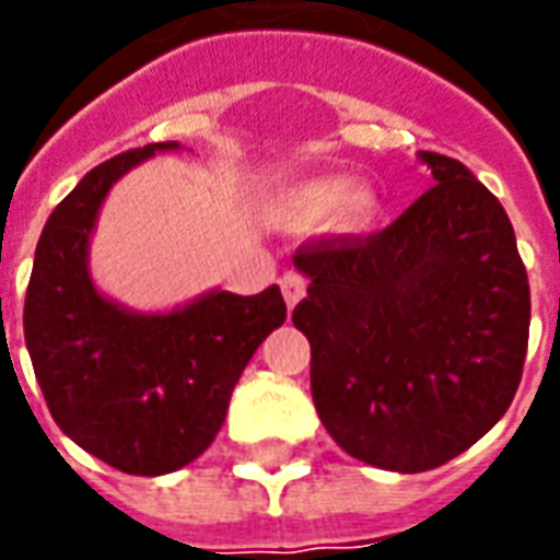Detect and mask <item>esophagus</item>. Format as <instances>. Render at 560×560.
Returning a JSON list of instances; mask_svg holds the SVG:
<instances>
[{
	"mask_svg": "<svg viewBox=\"0 0 560 560\" xmlns=\"http://www.w3.org/2000/svg\"><path fill=\"white\" fill-rule=\"evenodd\" d=\"M281 293H284V303H288V308H293V305L300 303L305 296V288H308V281H305L303 272H296V269H288L284 276H281Z\"/></svg>",
	"mask_w": 560,
	"mask_h": 560,
	"instance_id": "esophagus-1",
	"label": "esophagus"
}]
</instances>
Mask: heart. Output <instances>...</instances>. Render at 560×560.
Returning a JSON list of instances; mask_svg holds the SVG:
<instances>
[{"mask_svg": "<svg viewBox=\"0 0 560 560\" xmlns=\"http://www.w3.org/2000/svg\"><path fill=\"white\" fill-rule=\"evenodd\" d=\"M377 207L381 203L372 188H348L345 179H317L303 185L288 203L291 219L300 224H312L336 212L345 228H365L377 215Z\"/></svg>", "mask_w": 560, "mask_h": 560, "instance_id": "1", "label": "heart"}]
</instances>
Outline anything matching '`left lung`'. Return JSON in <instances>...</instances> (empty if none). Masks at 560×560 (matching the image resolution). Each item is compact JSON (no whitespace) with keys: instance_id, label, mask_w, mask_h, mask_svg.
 I'll use <instances>...</instances> for the list:
<instances>
[{"instance_id":"8db88e82","label":"left lung","mask_w":560,"mask_h":560,"mask_svg":"<svg viewBox=\"0 0 560 560\" xmlns=\"http://www.w3.org/2000/svg\"><path fill=\"white\" fill-rule=\"evenodd\" d=\"M422 161L434 185L389 228L293 255L317 417L348 456L399 474L441 468L504 417L530 327L504 207L462 161Z\"/></svg>"}]
</instances>
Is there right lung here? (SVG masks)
I'll use <instances>...</instances> for the list:
<instances>
[{
	"instance_id": "add662e5",
	"label": "right lung",
	"mask_w": 560,
	"mask_h": 560,
	"mask_svg": "<svg viewBox=\"0 0 560 560\" xmlns=\"http://www.w3.org/2000/svg\"><path fill=\"white\" fill-rule=\"evenodd\" d=\"M155 149L176 143L104 161L54 209L23 305L32 369L56 425L135 477L185 468L215 441L252 353L288 317L279 284L257 296L215 291L171 315H131L92 288L86 245L104 195Z\"/></svg>"
}]
</instances>
